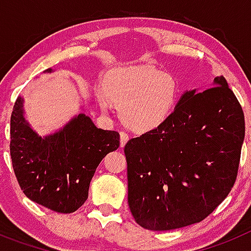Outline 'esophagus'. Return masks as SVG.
<instances>
[{"label": "esophagus", "mask_w": 251, "mask_h": 251, "mask_svg": "<svg viewBox=\"0 0 251 251\" xmlns=\"http://www.w3.org/2000/svg\"><path fill=\"white\" fill-rule=\"evenodd\" d=\"M128 139H129V137H128L127 133L121 132V147H124V145L127 143Z\"/></svg>", "instance_id": "1"}]
</instances>
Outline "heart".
Segmentation results:
<instances>
[{
  "label": "heart",
  "instance_id": "b5f03b06",
  "mask_svg": "<svg viewBox=\"0 0 251 251\" xmlns=\"http://www.w3.org/2000/svg\"><path fill=\"white\" fill-rule=\"evenodd\" d=\"M104 89L101 106L108 108L110 99L121 104L122 121L134 130H150L165 123L179 97L176 76L146 65L114 69L105 77Z\"/></svg>",
  "mask_w": 251,
  "mask_h": 251
}]
</instances>
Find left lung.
Listing matches in <instances>:
<instances>
[{
    "label": "left lung",
    "mask_w": 251,
    "mask_h": 251,
    "mask_svg": "<svg viewBox=\"0 0 251 251\" xmlns=\"http://www.w3.org/2000/svg\"><path fill=\"white\" fill-rule=\"evenodd\" d=\"M179 99L170 118L124 147L128 205L142 227L200 223L231 191L245 137L244 112L225 77Z\"/></svg>",
    "instance_id": "left-lung-1"
}]
</instances>
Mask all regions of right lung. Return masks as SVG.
<instances>
[{"mask_svg": "<svg viewBox=\"0 0 251 251\" xmlns=\"http://www.w3.org/2000/svg\"><path fill=\"white\" fill-rule=\"evenodd\" d=\"M10 134L13 172L22 192L31 201L61 214L84 205L98 165L119 147L118 132L97 128L85 114L41 138L25 122L21 98L13 105Z\"/></svg>", "mask_w": 251, "mask_h": 251, "instance_id": "add662e5", "label": "right lung"}]
</instances>
